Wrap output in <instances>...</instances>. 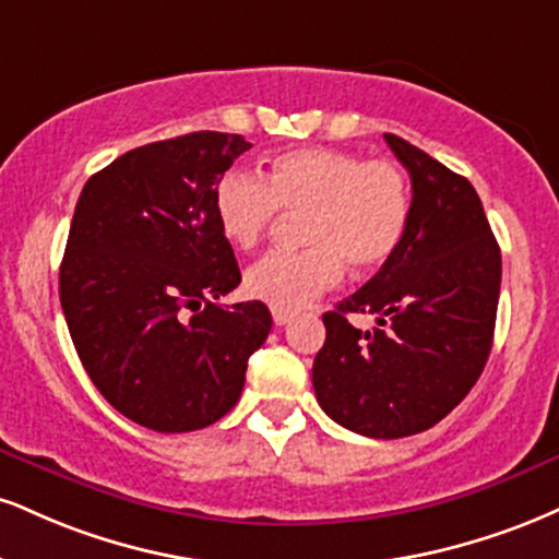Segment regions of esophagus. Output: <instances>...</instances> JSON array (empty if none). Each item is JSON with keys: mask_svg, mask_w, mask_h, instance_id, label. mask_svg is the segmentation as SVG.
Segmentation results:
<instances>
[{"mask_svg": "<svg viewBox=\"0 0 559 559\" xmlns=\"http://www.w3.org/2000/svg\"><path fill=\"white\" fill-rule=\"evenodd\" d=\"M294 314L292 312H281V309H273V322L275 325H286V322H292Z\"/></svg>", "mask_w": 559, "mask_h": 559, "instance_id": "esophagus-1", "label": "esophagus"}]
</instances>
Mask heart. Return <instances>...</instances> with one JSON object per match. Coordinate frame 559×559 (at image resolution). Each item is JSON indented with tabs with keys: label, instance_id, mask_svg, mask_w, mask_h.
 Instances as JSON below:
<instances>
[{
	"label": "heart",
	"instance_id": "1",
	"mask_svg": "<svg viewBox=\"0 0 559 559\" xmlns=\"http://www.w3.org/2000/svg\"><path fill=\"white\" fill-rule=\"evenodd\" d=\"M213 211L228 245L250 250L278 213H307L301 252H267L245 271V292L281 312H297L344 275L372 273L401 247L412 215L403 171L333 147H294L271 160L267 177L228 171Z\"/></svg>",
	"mask_w": 559,
	"mask_h": 559
}]
</instances>
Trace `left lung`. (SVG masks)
<instances>
[{
    "label": "left lung",
    "mask_w": 559,
    "mask_h": 559,
    "mask_svg": "<svg viewBox=\"0 0 559 559\" xmlns=\"http://www.w3.org/2000/svg\"><path fill=\"white\" fill-rule=\"evenodd\" d=\"M385 143L412 177L406 237L359 292L322 314L312 385L341 427L395 440L445 419L479 380L502 258L472 181L399 134ZM348 313H374L381 328L359 332Z\"/></svg>",
    "instance_id": "1"
}]
</instances>
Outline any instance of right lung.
<instances>
[{"instance_id": "right-lung-1", "label": "right lung", "mask_w": 559, "mask_h": 559, "mask_svg": "<svg viewBox=\"0 0 559 559\" xmlns=\"http://www.w3.org/2000/svg\"><path fill=\"white\" fill-rule=\"evenodd\" d=\"M250 147L226 132L158 140L111 160L80 192L59 301L87 378L134 425L192 432L218 421L271 333L262 301L215 305L241 273L213 194Z\"/></svg>"}]
</instances>
